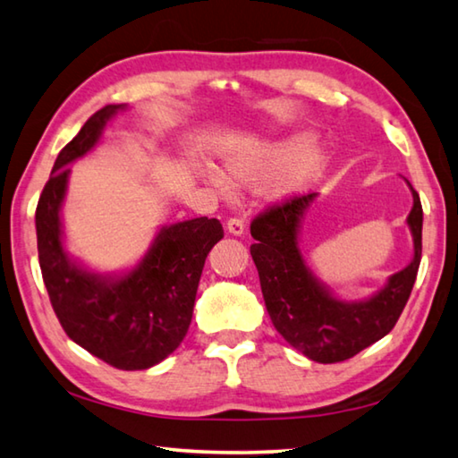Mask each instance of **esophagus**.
Listing matches in <instances>:
<instances>
[{
    "label": "esophagus",
    "mask_w": 458,
    "mask_h": 458,
    "mask_svg": "<svg viewBox=\"0 0 458 458\" xmlns=\"http://www.w3.org/2000/svg\"><path fill=\"white\" fill-rule=\"evenodd\" d=\"M226 228H228L230 234L242 236L244 230H246V224H244L242 218H230V220L226 222Z\"/></svg>",
    "instance_id": "34e87169"
}]
</instances>
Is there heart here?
<instances>
[{
    "instance_id": "heart-1",
    "label": "heart",
    "mask_w": 458,
    "mask_h": 458,
    "mask_svg": "<svg viewBox=\"0 0 458 458\" xmlns=\"http://www.w3.org/2000/svg\"><path fill=\"white\" fill-rule=\"evenodd\" d=\"M289 151H291L289 143L262 145L248 153L232 155V157L226 159V164H224V172H226V175L232 182L254 185L273 174V169L286 158ZM321 167H323L321 149L315 143L307 141L291 155L281 168L278 167L273 177H270L268 190L273 196H289V193L303 190L307 183H311L315 177L319 175ZM206 180L214 183L216 188H222V180L218 175L208 172Z\"/></svg>"
}]
</instances>
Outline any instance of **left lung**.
<instances>
[{
  "label": "left lung",
  "instance_id": "left-lung-1",
  "mask_svg": "<svg viewBox=\"0 0 458 458\" xmlns=\"http://www.w3.org/2000/svg\"><path fill=\"white\" fill-rule=\"evenodd\" d=\"M408 216L414 236V260L376 297L344 303L323 289L305 267L297 246L299 220L315 193H297L268 206L250 222V246L260 289L275 329L309 360L337 363L353 358L394 329L408 303L422 257V204L416 190Z\"/></svg>",
  "mask_w": 458,
  "mask_h": 458
}]
</instances>
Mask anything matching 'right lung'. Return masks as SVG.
Instances as JSON below:
<instances>
[{
  "mask_svg": "<svg viewBox=\"0 0 458 458\" xmlns=\"http://www.w3.org/2000/svg\"><path fill=\"white\" fill-rule=\"evenodd\" d=\"M123 105H106L58 153L36 208L38 259L50 303L74 344L117 369H147L177 350L191 323L208 252L224 238L216 218L164 228L141 265L108 283L68 260L60 240V204L71 161L98 141L105 123Z\"/></svg>",
  "mask_w": 458,
  "mask_h": 458,
  "instance_id": "1",
  "label": "right lung"
}]
</instances>
